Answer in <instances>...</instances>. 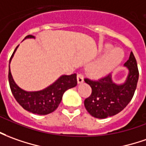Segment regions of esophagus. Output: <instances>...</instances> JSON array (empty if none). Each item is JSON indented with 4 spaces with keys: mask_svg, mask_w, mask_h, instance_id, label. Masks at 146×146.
Returning a JSON list of instances; mask_svg holds the SVG:
<instances>
[{
    "mask_svg": "<svg viewBox=\"0 0 146 146\" xmlns=\"http://www.w3.org/2000/svg\"><path fill=\"white\" fill-rule=\"evenodd\" d=\"M77 81L78 83H82L83 82V75L82 74H78L77 75Z\"/></svg>",
    "mask_w": 146,
    "mask_h": 146,
    "instance_id": "obj_1",
    "label": "esophagus"
}]
</instances>
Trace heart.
Here are the masks:
<instances>
[{
	"instance_id": "1",
	"label": "heart",
	"mask_w": 146,
	"mask_h": 146,
	"mask_svg": "<svg viewBox=\"0 0 146 146\" xmlns=\"http://www.w3.org/2000/svg\"><path fill=\"white\" fill-rule=\"evenodd\" d=\"M111 48L110 45H106L104 51H108ZM124 57V52L121 48H113L100 62L97 63L93 68V73L96 75H102L109 72L121 63Z\"/></svg>"
}]
</instances>
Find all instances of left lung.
<instances>
[{
    "label": "left lung",
    "instance_id": "1",
    "mask_svg": "<svg viewBox=\"0 0 146 146\" xmlns=\"http://www.w3.org/2000/svg\"><path fill=\"white\" fill-rule=\"evenodd\" d=\"M124 66L128 68L129 74L121 85L113 83L110 73L98 79H84L92 89L90 96L84 100L85 108L91 116L97 118L113 116L131 101L139 77L137 60L132 52Z\"/></svg>",
    "mask_w": 146,
    "mask_h": 146
}]
</instances>
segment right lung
<instances>
[{
	"instance_id": "obj_1",
	"label": "right lung",
	"mask_w": 146,
	"mask_h": 146,
	"mask_svg": "<svg viewBox=\"0 0 146 146\" xmlns=\"http://www.w3.org/2000/svg\"><path fill=\"white\" fill-rule=\"evenodd\" d=\"M26 38H34V36L29 35L25 37V39ZM17 48L18 46L14 50L10 58V61ZM9 82L14 98L24 109L31 113L45 115L52 113L58 108L62 100L63 93L68 89L75 87L77 85V78L76 74L63 75L52 85L44 90L28 92L21 89L15 83L11 75L10 67H9Z\"/></svg>"
}]
</instances>
